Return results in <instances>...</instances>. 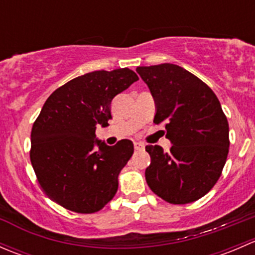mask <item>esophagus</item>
<instances>
[{"instance_id": "34e87169", "label": "esophagus", "mask_w": 255, "mask_h": 255, "mask_svg": "<svg viewBox=\"0 0 255 255\" xmlns=\"http://www.w3.org/2000/svg\"><path fill=\"white\" fill-rule=\"evenodd\" d=\"M144 148V144L143 143H139V142H135L134 143V149L135 150H142Z\"/></svg>"}]
</instances>
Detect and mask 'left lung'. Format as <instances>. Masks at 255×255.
<instances>
[{
    "label": "left lung",
    "instance_id": "1",
    "mask_svg": "<svg viewBox=\"0 0 255 255\" xmlns=\"http://www.w3.org/2000/svg\"><path fill=\"white\" fill-rule=\"evenodd\" d=\"M163 123L170 150L146 145L150 165L145 180L151 191L169 204L201 199L222 174L230 149V127L215 92L194 74L174 64L138 66Z\"/></svg>",
    "mask_w": 255,
    "mask_h": 255
}]
</instances>
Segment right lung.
Masks as SVG:
<instances>
[{
  "mask_svg": "<svg viewBox=\"0 0 255 255\" xmlns=\"http://www.w3.org/2000/svg\"><path fill=\"white\" fill-rule=\"evenodd\" d=\"M137 80L127 68L92 71L48 97L33 125L29 155L49 199L78 213L97 212L113 199L134 148L129 139L109 146L95 132L109 126L113 97Z\"/></svg>",
  "mask_w": 255,
  "mask_h": 255,
  "instance_id": "obj_1",
  "label": "right lung"
}]
</instances>
